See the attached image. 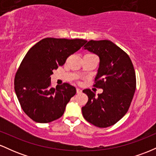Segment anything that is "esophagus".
I'll list each match as a JSON object with an SVG mask.
<instances>
[{"label": "esophagus", "instance_id": "34e87169", "mask_svg": "<svg viewBox=\"0 0 156 156\" xmlns=\"http://www.w3.org/2000/svg\"><path fill=\"white\" fill-rule=\"evenodd\" d=\"M76 92L78 93V94H80V93H81V92H82L81 89H80L77 88V89H76Z\"/></svg>", "mask_w": 156, "mask_h": 156}]
</instances>
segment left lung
Returning a JSON list of instances; mask_svg holds the SVG:
<instances>
[{
  "instance_id": "8db88e82",
  "label": "left lung",
  "mask_w": 156,
  "mask_h": 156,
  "mask_svg": "<svg viewBox=\"0 0 156 156\" xmlns=\"http://www.w3.org/2000/svg\"><path fill=\"white\" fill-rule=\"evenodd\" d=\"M84 49L98 55L99 68L94 87L103 89L101 94L89 89L83 90L88 102L82 107L84 119L99 128L117 123L129 109L136 90V74L130 57L109 40H90Z\"/></svg>"
}]
</instances>
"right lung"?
<instances>
[{
  "label": "right lung",
  "instance_id": "right-lung-1",
  "mask_svg": "<svg viewBox=\"0 0 156 156\" xmlns=\"http://www.w3.org/2000/svg\"><path fill=\"white\" fill-rule=\"evenodd\" d=\"M87 42L82 39L44 38L25 55L16 73L15 90L23 112L34 121L48 123L63 115L76 89L67 83L52 88L51 76Z\"/></svg>",
  "mask_w": 156,
  "mask_h": 156
}]
</instances>
